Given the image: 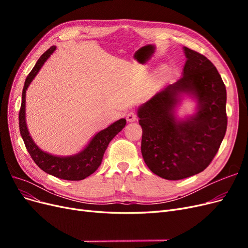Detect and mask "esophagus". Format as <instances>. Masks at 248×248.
<instances>
[{
    "label": "esophagus",
    "mask_w": 248,
    "mask_h": 248,
    "mask_svg": "<svg viewBox=\"0 0 248 248\" xmlns=\"http://www.w3.org/2000/svg\"><path fill=\"white\" fill-rule=\"evenodd\" d=\"M126 119H127V121H129V122L136 121V120H137V112L133 111V110L128 111V114L126 115Z\"/></svg>",
    "instance_id": "34e87169"
}]
</instances>
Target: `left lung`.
Here are the masks:
<instances>
[{"instance_id":"obj_1","label":"left lung","mask_w":248,"mask_h":248,"mask_svg":"<svg viewBox=\"0 0 248 248\" xmlns=\"http://www.w3.org/2000/svg\"><path fill=\"white\" fill-rule=\"evenodd\" d=\"M183 77L157 92L140 107L141 154L148 168L167 180H181L204 170L218 152L228 126L227 90L213 63L184 47ZM197 96L199 110L186 122H177L172 108L179 93Z\"/></svg>"}]
</instances>
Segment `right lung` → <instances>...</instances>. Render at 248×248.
<instances>
[{
  "instance_id": "obj_1",
  "label": "right lung",
  "mask_w": 248,
  "mask_h": 248,
  "mask_svg": "<svg viewBox=\"0 0 248 248\" xmlns=\"http://www.w3.org/2000/svg\"><path fill=\"white\" fill-rule=\"evenodd\" d=\"M56 49V46L49 47L44 54L39 58L32 71L29 73L26 78L24 89H22L21 106L19 109L18 121H19V131L20 136L24 140L25 146L29 154L31 155L34 162L42 170L49 175L55 176L59 179L70 180V181H79L92 175L93 172L99 168L101 164L104 152L109 144V141L114 139L117 134L121 131L125 125L126 120L121 119L108 126V128L101 130L90 141V144L80 153L70 156V157H58L47 154L35 145L32 138L27 129L26 118H25V104H26V90L29 85L38 73L41 66L46 61L47 58Z\"/></svg>"
}]
</instances>
